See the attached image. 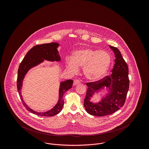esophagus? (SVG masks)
<instances>
[{
	"label": "esophagus",
	"mask_w": 149,
	"mask_h": 149,
	"mask_svg": "<svg viewBox=\"0 0 149 149\" xmlns=\"http://www.w3.org/2000/svg\"><path fill=\"white\" fill-rule=\"evenodd\" d=\"M80 81L79 80H77V79H76V80H74V83H73V85L74 86H75V85H77V84H80Z\"/></svg>",
	"instance_id": "1"
}]
</instances>
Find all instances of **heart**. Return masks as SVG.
Segmentation results:
<instances>
[{
	"instance_id": "heart-1",
	"label": "heart",
	"mask_w": 149,
	"mask_h": 149,
	"mask_svg": "<svg viewBox=\"0 0 149 149\" xmlns=\"http://www.w3.org/2000/svg\"><path fill=\"white\" fill-rule=\"evenodd\" d=\"M111 63V57L104 51L83 49L77 50L73 57L66 60V67L71 74L79 71V67H83V72L86 79L97 81L103 78L108 71Z\"/></svg>"
}]
</instances>
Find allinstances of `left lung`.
Masks as SVG:
<instances>
[{"label": "left lung", "instance_id": "1", "mask_svg": "<svg viewBox=\"0 0 149 149\" xmlns=\"http://www.w3.org/2000/svg\"><path fill=\"white\" fill-rule=\"evenodd\" d=\"M115 55L114 65L110 76L99 81L87 83L88 89L84 106L86 111L95 116H105L113 113L123 107L129 89L128 68L119 50L109 46ZM106 87L107 93L99 102L91 101L92 95Z\"/></svg>", "mask_w": 149, "mask_h": 149}]
</instances>
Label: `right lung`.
<instances>
[{
	"label": "right lung",
	"instance_id": "1",
	"mask_svg": "<svg viewBox=\"0 0 149 149\" xmlns=\"http://www.w3.org/2000/svg\"><path fill=\"white\" fill-rule=\"evenodd\" d=\"M59 45V43L56 42L36 45L32 47L27 53L26 55L24 56L21 63L19 65L18 68L17 86L18 92L19 94L23 106L29 112L38 116L51 117L60 112L64 106V93L72 88L73 83V81L72 80H67L66 81L61 82L58 91V100L56 104L51 109L44 112H38L30 108L24 101L21 95L22 87L23 86L22 83L23 79L25 77V75L31 68H34L38 65L42 63L44 61V60H47L51 62H60L61 61V57L59 55V52L57 50V48L58 47Z\"/></svg>",
	"mask_w": 149,
	"mask_h": 149
}]
</instances>
